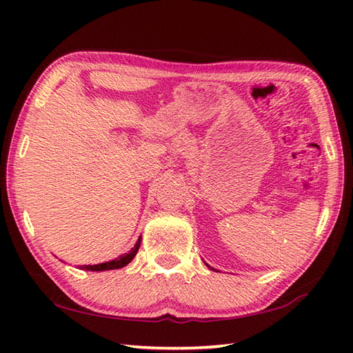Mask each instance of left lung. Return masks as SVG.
Listing matches in <instances>:
<instances>
[{"label":"left lung","mask_w":353,"mask_h":353,"mask_svg":"<svg viewBox=\"0 0 353 353\" xmlns=\"http://www.w3.org/2000/svg\"><path fill=\"white\" fill-rule=\"evenodd\" d=\"M139 249L138 244H134L133 249L129 253H124L121 256H118L112 261L108 262H101V264H95V265H81L80 268H85L89 270V272H106V270H117V268H123L125 267L129 262L134 258V254H137Z\"/></svg>","instance_id":"left-lung-1"}]
</instances>
